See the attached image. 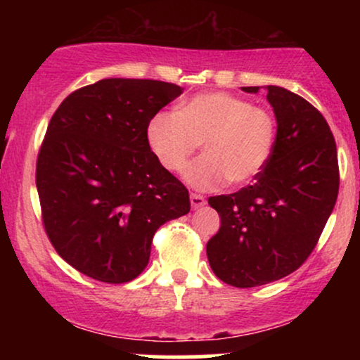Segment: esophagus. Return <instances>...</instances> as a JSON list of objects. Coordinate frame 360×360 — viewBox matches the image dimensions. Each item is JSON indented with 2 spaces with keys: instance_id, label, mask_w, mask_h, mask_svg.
<instances>
[{
  "instance_id": "obj_1",
  "label": "esophagus",
  "mask_w": 360,
  "mask_h": 360,
  "mask_svg": "<svg viewBox=\"0 0 360 360\" xmlns=\"http://www.w3.org/2000/svg\"><path fill=\"white\" fill-rule=\"evenodd\" d=\"M189 201H191V206L194 210L201 208V206L206 205V200L205 196H201V194H196V193H191L189 194Z\"/></svg>"
}]
</instances>
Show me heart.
Returning <instances> with one entry per match:
<instances>
[{"label": "heart", "instance_id": "obj_1", "mask_svg": "<svg viewBox=\"0 0 360 360\" xmlns=\"http://www.w3.org/2000/svg\"><path fill=\"white\" fill-rule=\"evenodd\" d=\"M276 137L269 110L229 93L196 94L177 111L155 113L147 127L148 147L166 171L179 172L203 143L205 155L184 169V179L205 191L252 183L271 160Z\"/></svg>", "mask_w": 360, "mask_h": 360}]
</instances>
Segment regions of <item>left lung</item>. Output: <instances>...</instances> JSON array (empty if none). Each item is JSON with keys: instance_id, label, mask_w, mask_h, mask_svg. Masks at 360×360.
Here are the masks:
<instances>
[{"instance_id": "obj_1", "label": "left lung", "mask_w": 360, "mask_h": 360, "mask_svg": "<svg viewBox=\"0 0 360 360\" xmlns=\"http://www.w3.org/2000/svg\"><path fill=\"white\" fill-rule=\"evenodd\" d=\"M266 89L278 122L271 160L252 184L208 200L221 225L206 255L217 278L235 288L262 286L298 269L338 194L337 146L323 115L291 91Z\"/></svg>"}]
</instances>
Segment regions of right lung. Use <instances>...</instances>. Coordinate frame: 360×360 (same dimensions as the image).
<instances>
[{
  "instance_id": "obj_1",
  "label": "right lung",
  "mask_w": 360,
  "mask_h": 360,
  "mask_svg": "<svg viewBox=\"0 0 360 360\" xmlns=\"http://www.w3.org/2000/svg\"><path fill=\"white\" fill-rule=\"evenodd\" d=\"M181 93L171 82L110 77L74 91L51 118L35 174L44 229L88 278L135 279L157 229L189 213L188 189L147 142L148 122Z\"/></svg>"
}]
</instances>
